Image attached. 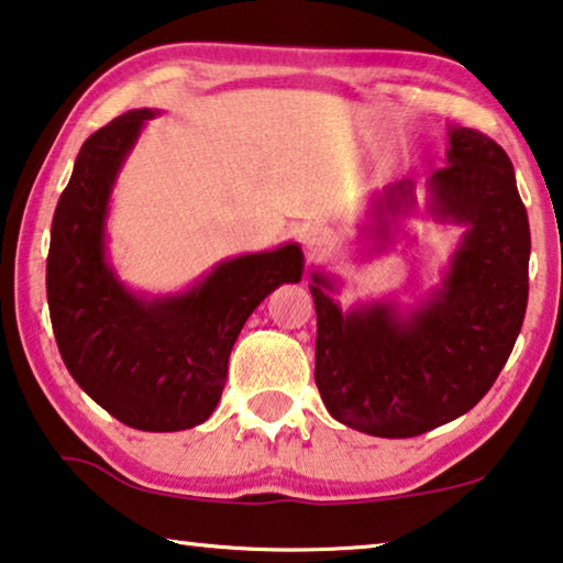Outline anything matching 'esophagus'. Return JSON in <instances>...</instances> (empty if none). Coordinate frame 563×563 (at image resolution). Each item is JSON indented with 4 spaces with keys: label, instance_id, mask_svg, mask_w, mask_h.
<instances>
[{
    "label": "esophagus",
    "instance_id": "34e87169",
    "mask_svg": "<svg viewBox=\"0 0 563 563\" xmlns=\"http://www.w3.org/2000/svg\"><path fill=\"white\" fill-rule=\"evenodd\" d=\"M301 241H305L307 252L311 256H322L327 252H332V249L336 246L334 231L327 229V227H309L305 231V236H301Z\"/></svg>",
    "mask_w": 563,
    "mask_h": 563
}]
</instances>
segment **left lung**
<instances>
[{
    "instance_id": "left-lung-1",
    "label": "left lung",
    "mask_w": 563,
    "mask_h": 563,
    "mask_svg": "<svg viewBox=\"0 0 563 563\" xmlns=\"http://www.w3.org/2000/svg\"><path fill=\"white\" fill-rule=\"evenodd\" d=\"M428 216L463 227L435 289L410 309L369 301L347 311L336 279L311 274L319 395L334 420L367 435L412 438L468 412L496 383L529 301V216L514 163L473 128H448L445 168L428 180ZM410 180L372 196L360 244L383 252L415 211Z\"/></svg>"
}]
</instances>
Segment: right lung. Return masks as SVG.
I'll return each instance as SVG.
<instances>
[{"label":"right lung","instance_id":"add662e5","mask_svg":"<svg viewBox=\"0 0 563 563\" xmlns=\"http://www.w3.org/2000/svg\"><path fill=\"white\" fill-rule=\"evenodd\" d=\"M153 115L131 110L82 143L52 219L47 301L75 383L125 426L176 432L211 418L241 327L279 284L301 282L305 254L284 244L233 256L166 297L125 287L108 262L110 196Z\"/></svg>","mask_w":563,"mask_h":563}]
</instances>
